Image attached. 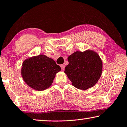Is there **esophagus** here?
<instances>
[{
    "mask_svg": "<svg viewBox=\"0 0 127 127\" xmlns=\"http://www.w3.org/2000/svg\"><path fill=\"white\" fill-rule=\"evenodd\" d=\"M60 67H61V68L62 69V70H64V67H65V66H64V64H61Z\"/></svg>",
    "mask_w": 127,
    "mask_h": 127,
    "instance_id": "esophagus-1",
    "label": "esophagus"
}]
</instances>
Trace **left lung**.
<instances>
[{"label":"left lung","mask_w":127,"mask_h":127,"mask_svg":"<svg viewBox=\"0 0 127 127\" xmlns=\"http://www.w3.org/2000/svg\"><path fill=\"white\" fill-rule=\"evenodd\" d=\"M65 73L73 86L86 90L95 85L102 72V62L92 50L76 51L68 57Z\"/></svg>","instance_id":"left-lung-1"}]
</instances>
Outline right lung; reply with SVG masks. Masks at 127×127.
I'll use <instances>...</instances> for the list:
<instances>
[{
	"mask_svg": "<svg viewBox=\"0 0 127 127\" xmlns=\"http://www.w3.org/2000/svg\"><path fill=\"white\" fill-rule=\"evenodd\" d=\"M60 71L61 67L55 61L44 55H40L23 62L21 76L29 87L41 91L51 85L56 74Z\"/></svg>",
	"mask_w": 127,
	"mask_h": 127,
	"instance_id": "obj_1",
	"label": "right lung"
}]
</instances>
